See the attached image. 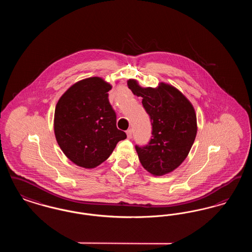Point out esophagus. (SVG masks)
Returning a JSON list of instances; mask_svg holds the SVG:
<instances>
[{
	"label": "esophagus",
	"mask_w": 252,
	"mask_h": 252,
	"mask_svg": "<svg viewBox=\"0 0 252 252\" xmlns=\"http://www.w3.org/2000/svg\"><path fill=\"white\" fill-rule=\"evenodd\" d=\"M126 135H127V138L128 139H130L132 137V129H128V130H126Z\"/></svg>",
	"instance_id": "1"
}]
</instances>
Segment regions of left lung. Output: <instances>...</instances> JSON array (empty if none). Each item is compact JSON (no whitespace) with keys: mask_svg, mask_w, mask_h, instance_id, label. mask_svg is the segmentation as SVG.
<instances>
[{"mask_svg":"<svg viewBox=\"0 0 252 252\" xmlns=\"http://www.w3.org/2000/svg\"><path fill=\"white\" fill-rule=\"evenodd\" d=\"M128 88L143 97L150 117L152 136L147 144L135 145L139 159L149 173L161 176L180 166L190 152L196 136V116L192 104L176 88L161 84L142 88L135 80Z\"/></svg>","mask_w":252,"mask_h":252,"instance_id":"obj_1","label":"left lung"}]
</instances>
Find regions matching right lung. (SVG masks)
Wrapping results in <instances>:
<instances>
[{
	"instance_id": "right-lung-1",
	"label": "right lung",
	"mask_w": 252,
	"mask_h": 252,
	"mask_svg": "<svg viewBox=\"0 0 252 252\" xmlns=\"http://www.w3.org/2000/svg\"><path fill=\"white\" fill-rule=\"evenodd\" d=\"M111 86L91 77L60 97L55 110V134L63 153L73 163L94 168L104 162L116 144L126 138L116 126V113L108 101Z\"/></svg>"
}]
</instances>
